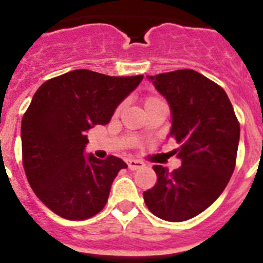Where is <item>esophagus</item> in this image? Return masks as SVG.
Masks as SVG:
<instances>
[{
    "instance_id": "obj_1",
    "label": "esophagus",
    "mask_w": 263,
    "mask_h": 263,
    "mask_svg": "<svg viewBox=\"0 0 263 263\" xmlns=\"http://www.w3.org/2000/svg\"><path fill=\"white\" fill-rule=\"evenodd\" d=\"M127 165H128V168L129 170H139V168H141L144 166V163L141 161H139V159H127Z\"/></svg>"
}]
</instances>
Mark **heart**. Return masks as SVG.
Returning a JSON list of instances; mask_svg holds the SVG:
<instances>
[{
    "instance_id": "b5f03b06",
    "label": "heart",
    "mask_w": 263,
    "mask_h": 263,
    "mask_svg": "<svg viewBox=\"0 0 263 263\" xmlns=\"http://www.w3.org/2000/svg\"><path fill=\"white\" fill-rule=\"evenodd\" d=\"M158 101H159V100L157 97H153V96H149V97L145 98V102H144V105H145V106H149V105L154 104V102H158ZM119 110H120V107H118L117 112L119 111Z\"/></svg>"
}]
</instances>
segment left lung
<instances>
[{
	"instance_id": "left-lung-1",
	"label": "left lung",
	"mask_w": 263,
	"mask_h": 263,
	"mask_svg": "<svg viewBox=\"0 0 263 263\" xmlns=\"http://www.w3.org/2000/svg\"><path fill=\"white\" fill-rule=\"evenodd\" d=\"M167 100L173 151L181 166L173 173L154 165L157 183L144 192L156 217L183 222L208 209L224 191L236 165L240 123L224 89L190 68L148 76Z\"/></svg>"
}]
</instances>
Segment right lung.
<instances>
[{"instance_id":"obj_1","label":"right lung","mask_w":263,"mask_h":263,"mask_svg":"<svg viewBox=\"0 0 263 263\" xmlns=\"http://www.w3.org/2000/svg\"><path fill=\"white\" fill-rule=\"evenodd\" d=\"M143 78L73 70L36 90L22 119V156L29 185L51 212L84 220L104 209L112 180L127 165L115 156H84L87 132L109 123Z\"/></svg>"}]
</instances>
